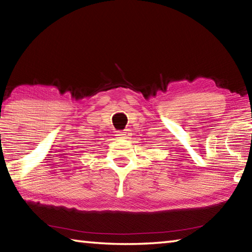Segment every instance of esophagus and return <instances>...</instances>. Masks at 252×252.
<instances>
[{"instance_id":"esophagus-1","label":"esophagus","mask_w":252,"mask_h":252,"mask_svg":"<svg viewBox=\"0 0 252 252\" xmlns=\"http://www.w3.org/2000/svg\"><path fill=\"white\" fill-rule=\"evenodd\" d=\"M129 135H130V133L126 130V131H119V132H117V136H118L119 139H127V138H129Z\"/></svg>"}]
</instances>
